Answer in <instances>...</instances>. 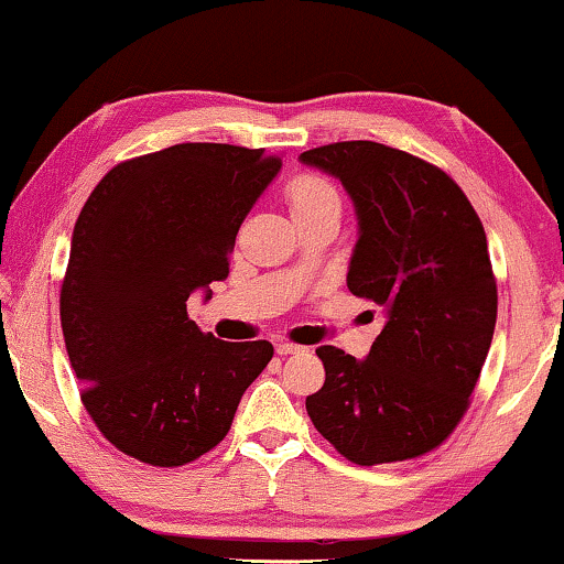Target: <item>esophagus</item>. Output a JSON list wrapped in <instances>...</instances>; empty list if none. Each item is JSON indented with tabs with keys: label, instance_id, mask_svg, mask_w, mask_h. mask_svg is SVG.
<instances>
[{
	"label": "esophagus",
	"instance_id": "1",
	"mask_svg": "<svg viewBox=\"0 0 564 564\" xmlns=\"http://www.w3.org/2000/svg\"><path fill=\"white\" fill-rule=\"evenodd\" d=\"M300 351H305V346H297V344H290V341L276 344V354H280V357H288V354H300Z\"/></svg>",
	"mask_w": 564,
	"mask_h": 564
}]
</instances>
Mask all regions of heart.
I'll use <instances>...</instances> for the list:
<instances>
[{
  "mask_svg": "<svg viewBox=\"0 0 564 564\" xmlns=\"http://www.w3.org/2000/svg\"><path fill=\"white\" fill-rule=\"evenodd\" d=\"M292 218L303 220L318 213H341V195L336 184L321 174H300L284 189Z\"/></svg>",
  "mask_w": 564,
  "mask_h": 564,
  "instance_id": "1",
  "label": "heart"
}]
</instances>
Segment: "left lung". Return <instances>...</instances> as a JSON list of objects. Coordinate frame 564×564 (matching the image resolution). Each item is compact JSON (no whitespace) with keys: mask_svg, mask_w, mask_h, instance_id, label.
<instances>
[{"mask_svg":"<svg viewBox=\"0 0 564 564\" xmlns=\"http://www.w3.org/2000/svg\"><path fill=\"white\" fill-rule=\"evenodd\" d=\"M336 176L359 220L346 284L384 307L367 359L315 349L326 382L307 395L313 426L354 465L421 457L467 413L498 315L488 238L442 169L375 141L300 153Z\"/></svg>","mask_w":564,"mask_h":564,"instance_id":"8db88e82","label":"left lung"}]
</instances>
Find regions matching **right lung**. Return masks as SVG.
Segmentation results:
<instances>
[{
    "label": "right lung",
    "instance_id": "right-lung-1",
    "mask_svg": "<svg viewBox=\"0 0 564 564\" xmlns=\"http://www.w3.org/2000/svg\"><path fill=\"white\" fill-rule=\"evenodd\" d=\"M280 166L264 149L176 143L110 169L84 203L61 328L84 408L128 457H203L274 357L269 341L203 334L187 300L226 280L238 228Z\"/></svg>",
    "mask_w": 564,
    "mask_h": 564
}]
</instances>
